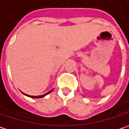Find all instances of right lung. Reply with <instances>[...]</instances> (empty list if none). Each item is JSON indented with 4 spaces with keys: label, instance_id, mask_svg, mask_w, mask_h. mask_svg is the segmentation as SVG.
<instances>
[{
    "label": "right lung",
    "instance_id": "1",
    "mask_svg": "<svg viewBox=\"0 0 129 129\" xmlns=\"http://www.w3.org/2000/svg\"><path fill=\"white\" fill-rule=\"evenodd\" d=\"M52 90H53V89H51V91H49V92H47L46 94H44V95H37V96H32V95H26V94L23 93V92H21L23 93V95H26V96H28V97H30V98H43V97H45V95H47L48 94H49V93L51 92Z\"/></svg>",
    "mask_w": 129,
    "mask_h": 129
}]
</instances>
